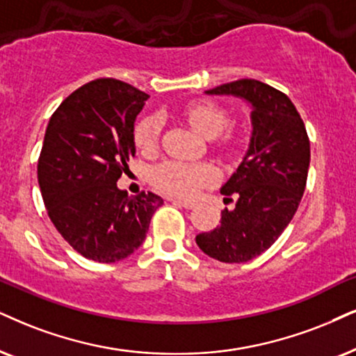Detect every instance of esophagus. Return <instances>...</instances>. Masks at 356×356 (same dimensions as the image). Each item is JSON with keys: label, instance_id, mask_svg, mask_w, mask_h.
Here are the masks:
<instances>
[{"label": "esophagus", "instance_id": "34e87169", "mask_svg": "<svg viewBox=\"0 0 356 356\" xmlns=\"http://www.w3.org/2000/svg\"><path fill=\"white\" fill-rule=\"evenodd\" d=\"M170 202H172L174 205H177V207H184V209H187V210H191V209H193V207H195V204H193V202H188V200L170 199Z\"/></svg>", "mask_w": 356, "mask_h": 356}]
</instances>
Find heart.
Masks as SVG:
<instances>
[{
  "label": "heart",
  "instance_id": "obj_1",
  "mask_svg": "<svg viewBox=\"0 0 356 356\" xmlns=\"http://www.w3.org/2000/svg\"><path fill=\"white\" fill-rule=\"evenodd\" d=\"M186 118L197 131L207 138H217L230 124V115L227 110L213 102H195L186 108ZM161 118L157 115L145 116L134 129V141L143 152H154L159 145ZM225 145L230 138L225 139ZM151 182L161 192L175 197L195 195L202 187L210 186L217 179V172L205 163H181L165 161L151 169Z\"/></svg>",
  "mask_w": 356,
  "mask_h": 356
}]
</instances>
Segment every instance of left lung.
I'll use <instances>...</instances> for the list:
<instances>
[{"label":"left lung","mask_w":356,"mask_h":356,"mask_svg":"<svg viewBox=\"0 0 356 356\" xmlns=\"http://www.w3.org/2000/svg\"><path fill=\"white\" fill-rule=\"evenodd\" d=\"M205 93L248 102L253 129L241 164L220 191L235 197V209H225L220 227L195 241L210 258L246 263L277 240L298 210L307 182L309 136L294 103L271 85L241 79Z\"/></svg>","instance_id":"left-lung-1"}]
</instances>
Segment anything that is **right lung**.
I'll list each match as a JSON object with an SVG mask.
<instances>
[{
	"label": "right lung",
	"instance_id": "obj_1",
	"mask_svg": "<svg viewBox=\"0 0 356 356\" xmlns=\"http://www.w3.org/2000/svg\"><path fill=\"white\" fill-rule=\"evenodd\" d=\"M149 95L115 79L75 90L49 120L38 163L49 218L83 258L115 263L145 241L159 195L116 182L134 156V121Z\"/></svg>",
	"mask_w": 356,
	"mask_h": 356
}]
</instances>
